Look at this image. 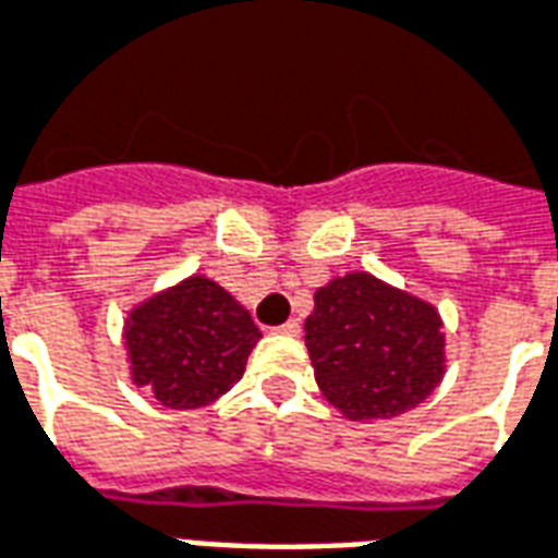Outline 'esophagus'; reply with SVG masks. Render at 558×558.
<instances>
[{"mask_svg": "<svg viewBox=\"0 0 558 558\" xmlns=\"http://www.w3.org/2000/svg\"><path fill=\"white\" fill-rule=\"evenodd\" d=\"M275 331H278V333H287V337H295V333L301 331V325H299V322H295V319H290V322H283V325H278Z\"/></svg>", "mask_w": 558, "mask_h": 558, "instance_id": "obj_1", "label": "esophagus"}]
</instances>
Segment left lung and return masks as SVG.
<instances>
[{
	"instance_id": "8db88e82",
	"label": "left lung",
	"mask_w": 558,
	"mask_h": 558,
	"mask_svg": "<svg viewBox=\"0 0 558 558\" xmlns=\"http://www.w3.org/2000/svg\"><path fill=\"white\" fill-rule=\"evenodd\" d=\"M304 322L313 375L349 420H387L426 399L444 375L440 316L373 275L322 287Z\"/></svg>"
}]
</instances>
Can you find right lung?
I'll list each match as a JSON object with an SVG mask.
<instances>
[{"label":"right lung","mask_w":558,"mask_h":558,"mask_svg":"<svg viewBox=\"0 0 558 558\" xmlns=\"http://www.w3.org/2000/svg\"><path fill=\"white\" fill-rule=\"evenodd\" d=\"M259 328L233 295L206 278H189L144 307L126 325L132 378L162 405H209L245 373Z\"/></svg>","instance_id":"1"}]
</instances>
